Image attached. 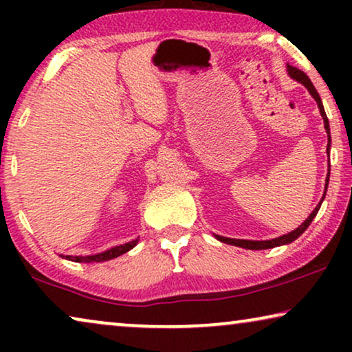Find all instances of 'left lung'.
Returning a JSON list of instances; mask_svg holds the SVG:
<instances>
[{
    "mask_svg": "<svg viewBox=\"0 0 352 352\" xmlns=\"http://www.w3.org/2000/svg\"><path fill=\"white\" fill-rule=\"evenodd\" d=\"M287 70H288V75H290L292 78H295L296 81H300L301 85L306 86L307 91H309L312 98L316 99L317 105H319L320 115H322V118H324V124H325V129H327V136H329V142H327V152H329L330 151V142H331V139H330V126H329V118H327V113H325V110H324V105H322V100H320L319 93H317L316 88H314V85L311 83V80L307 78V75L305 74V72L298 70L296 67H292V65H287ZM329 177H330V170H329V175H327L325 192H327V186H329ZM325 192H324V197H322V200L325 199ZM322 200H320V204L316 206V210L309 214V218H307L305 223L300 226V228L295 229L290 234L282 235V237H277V239H272V240H239V239H228V237H221V235H216V239L221 240V242H224V243L235 245V247H242V248H248V250H266V248L280 247V245H287V243L293 242V240H296L302 232H305L307 228H309V224L312 223V219L316 218L317 211H319V208H320Z\"/></svg>",
    "mask_w": 352,
    "mask_h": 352,
    "instance_id": "obj_1",
    "label": "left lung"
}]
</instances>
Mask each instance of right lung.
<instances>
[{
    "mask_svg": "<svg viewBox=\"0 0 352 352\" xmlns=\"http://www.w3.org/2000/svg\"><path fill=\"white\" fill-rule=\"evenodd\" d=\"M138 243V239L136 240H131V242L128 243H123V245H118V247H113L107 250V252L104 253H99V254H93V256H69L67 254V259L69 261H75V263H100V261H107V259H113L120 256V254L129 252V250L134 248V245Z\"/></svg>",
    "mask_w": 352,
    "mask_h": 352,
    "instance_id": "right-lung-1",
    "label": "right lung"
}]
</instances>
